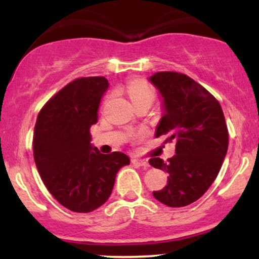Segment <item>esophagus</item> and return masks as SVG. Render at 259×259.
<instances>
[{"mask_svg":"<svg viewBox=\"0 0 259 259\" xmlns=\"http://www.w3.org/2000/svg\"><path fill=\"white\" fill-rule=\"evenodd\" d=\"M133 163L136 165H140V167H144V168H148L150 164H148V160L147 159H141V158H134Z\"/></svg>","mask_w":259,"mask_h":259,"instance_id":"obj_1","label":"esophagus"}]
</instances>
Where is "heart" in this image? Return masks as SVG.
<instances>
[{
  "mask_svg": "<svg viewBox=\"0 0 259 259\" xmlns=\"http://www.w3.org/2000/svg\"><path fill=\"white\" fill-rule=\"evenodd\" d=\"M125 90L133 103L140 100H153L154 97L153 89L151 88V85L141 79H135L127 82Z\"/></svg>",
  "mask_w": 259,
  "mask_h": 259,
  "instance_id": "obj_1",
  "label": "heart"
}]
</instances>
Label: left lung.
<instances>
[{"instance_id":"8db88e82","label":"left lung","mask_w":259,"mask_h":259,"mask_svg":"<svg viewBox=\"0 0 259 259\" xmlns=\"http://www.w3.org/2000/svg\"><path fill=\"white\" fill-rule=\"evenodd\" d=\"M148 81L162 97L154 136L177 142L168 162L150 159L152 167L168 173L167 185L153 196L168 207H185L209 189L221 170L229 144L224 113L215 97L185 74L158 72Z\"/></svg>"}]
</instances>
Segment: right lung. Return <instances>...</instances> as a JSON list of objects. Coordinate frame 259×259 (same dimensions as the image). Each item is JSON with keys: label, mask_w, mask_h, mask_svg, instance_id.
<instances>
[{"label": "right lung", "mask_w": 259, "mask_h": 259, "mask_svg": "<svg viewBox=\"0 0 259 259\" xmlns=\"http://www.w3.org/2000/svg\"><path fill=\"white\" fill-rule=\"evenodd\" d=\"M103 76L79 78L42 107L34 129V159L45 186L62 206L89 213L108 200L118 170L130 163L123 152L102 154L91 144Z\"/></svg>", "instance_id": "right-lung-1"}]
</instances>
